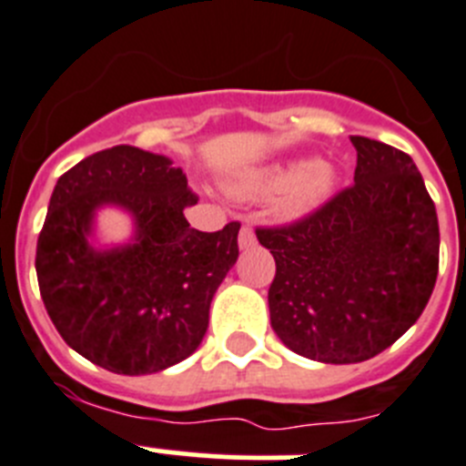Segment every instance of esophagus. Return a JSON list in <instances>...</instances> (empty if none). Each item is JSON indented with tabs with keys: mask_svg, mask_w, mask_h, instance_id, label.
I'll return each instance as SVG.
<instances>
[{
	"mask_svg": "<svg viewBox=\"0 0 466 466\" xmlns=\"http://www.w3.org/2000/svg\"><path fill=\"white\" fill-rule=\"evenodd\" d=\"M255 243H258V238H255L253 228H250V225H243L241 232H238V248L246 250V248H253Z\"/></svg>",
	"mask_w": 466,
	"mask_h": 466,
	"instance_id": "obj_1",
	"label": "esophagus"
}]
</instances>
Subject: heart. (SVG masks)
I'll list each match as a JSON object with an SVG mask.
<instances>
[{
	"label": "heart",
	"mask_w": 466,
	"mask_h": 466,
	"mask_svg": "<svg viewBox=\"0 0 466 466\" xmlns=\"http://www.w3.org/2000/svg\"><path fill=\"white\" fill-rule=\"evenodd\" d=\"M338 184V172L326 160L308 163H278L253 169L229 181V193L241 199L259 198L285 188L280 213L285 218H303L331 198Z\"/></svg>",
	"instance_id": "heart-1"
}]
</instances>
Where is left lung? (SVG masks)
<instances>
[{
  "instance_id": "obj_1",
  "label": "left lung",
  "mask_w": 466,
  "mask_h": 466,
  "mask_svg": "<svg viewBox=\"0 0 466 466\" xmlns=\"http://www.w3.org/2000/svg\"><path fill=\"white\" fill-rule=\"evenodd\" d=\"M354 186L308 218L258 229L276 259L271 326L319 363H360L407 333L432 297L439 220L404 151L354 135Z\"/></svg>"
}]
</instances>
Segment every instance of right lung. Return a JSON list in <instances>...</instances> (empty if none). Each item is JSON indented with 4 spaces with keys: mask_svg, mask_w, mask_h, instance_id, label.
<instances>
[{
    "mask_svg": "<svg viewBox=\"0 0 466 466\" xmlns=\"http://www.w3.org/2000/svg\"><path fill=\"white\" fill-rule=\"evenodd\" d=\"M198 204L167 156L119 145L59 177L36 243L41 299L71 350L116 375H151L188 359L208 308L238 258V223L188 225ZM119 208L128 242L98 247L95 216Z\"/></svg>",
    "mask_w": 466,
    "mask_h": 466,
    "instance_id": "obj_1",
    "label": "right lung"
}]
</instances>
